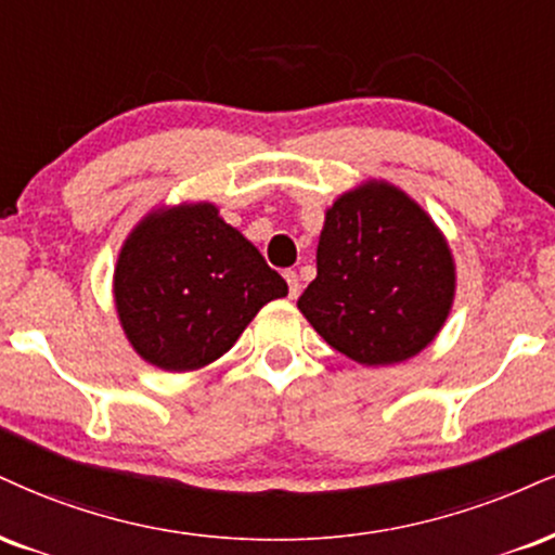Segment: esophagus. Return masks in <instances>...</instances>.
<instances>
[{
	"mask_svg": "<svg viewBox=\"0 0 555 555\" xmlns=\"http://www.w3.org/2000/svg\"><path fill=\"white\" fill-rule=\"evenodd\" d=\"M284 279H286V284H289V297L292 299H297L299 297V276H297V271H284Z\"/></svg>",
	"mask_w": 555,
	"mask_h": 555,
	"instance_id": "obj_1",
	"label": "esophagus"
}]
</instances>
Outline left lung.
I'll return each mask as SVG.
<instances>
[{
	"instance_id": "left-lung-1",
	"label": "left lung",
	"mask_w": 555,
	"mask_h": 555,
	"mask_svg": "<svg viewBox=\"0 0 555 555\" xmlns=\"http://www.w3.org/2000/svg\"><path fill=\"white\" fill-rule=\"evenodd\" d=\"M452 297L455 263L442 232L396 185L366 183L325 214L318 276L297 307L333 349L383 366L431 344Z\"/></svg>"
}]
</instances>
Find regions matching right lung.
Here are the masks:
<instances>
[{
    "mask_svg": "<svg viewBox=\"0 0 555 555\" xmlns=\"http://www.w3.org/2000/svg\"><path fill=\"white\" fill-rule=\"evenodd\" d=\"M286 282L211 204L155 211L118 256L113 295L133 349L168 372H189L232 349Z\"/></svg>",
    "mask_w": 555,
    "mask_h": 555,
    "instance_id": "obj_1",
    "label": "right lung"
}]
</instances>
